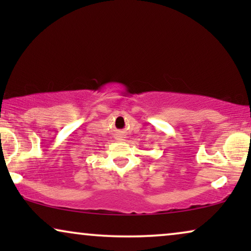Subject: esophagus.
<instances>
[{"label": "esophagus", "instance_id": "34e87169", "mask_svg": "<svg viewBox=\"0 0 251 251\" xmlns=\"http://www.w3.org/2000/svg\"><path fill=\"white\" fill-rule=\"evenodd\" d=\"M126 138V136H125V133H121V132H120V133H118V139H125Z\"/></svg>", "mask_w": 251, "mask_h": 251}]
</instances>
